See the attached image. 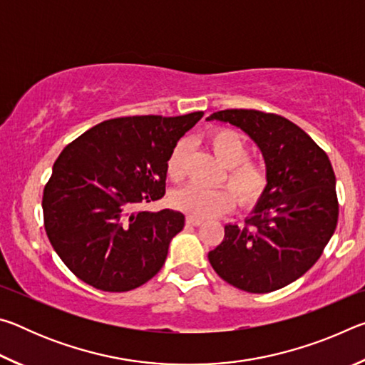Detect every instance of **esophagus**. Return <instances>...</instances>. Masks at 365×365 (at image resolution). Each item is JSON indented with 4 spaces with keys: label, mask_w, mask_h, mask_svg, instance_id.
<instances>
[{
    "label": "esophagus",
    "mask_w": 365,
    "mask_h": 365,
    "mask_svg": "<svg viewBox=\"0 0 365 365\" xmlns=\"http://www.w3.org/2000/svg\"><path fill=\"white\" fill-rule=\"evenodd\" d=\"M185 222H187V224H188V225H191V227H197V225H201V224H202V220L196 219V217H191V215H188L187 220H185Z\"/></svg>",
    "instance_id": "obj_1"
}]
</instances>
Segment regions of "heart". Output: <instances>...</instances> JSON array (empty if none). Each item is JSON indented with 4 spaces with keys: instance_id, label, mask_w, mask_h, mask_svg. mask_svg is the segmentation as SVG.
<instances>
[{
    "instance_id": "1",
    "label": "heart",
    "mask_w": 365,
    "mask_h": 365,
    "mask_svg": "<svg viewBox=\"0 0 365 365\" xmlns=\"http://www.w3.org/2000/svg\"><path fill=\"white\" fill-rule=\"evenodd\" d=\"M209 145L222 163L227 165V174L222 180L227 187L205 188L200 185H187L172 195V206L196 219H209L230 211L237 196L242 207H252L267 190V169L256 159L250 158V145L242 133L232 128H215L209 133ZM190 151L187 140H180L165 163V172L172 182H180L185 177V164Z\"/></svg>"
}]
</instances>
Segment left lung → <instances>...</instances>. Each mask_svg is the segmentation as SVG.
I'll list each match as a JSON object with an SVG mask.
<instances>
[{
	"label": "left lung",
	"instance_id": "1",
	"mask_svg": "<svg viewBox=\"0 0 365 365\" xmlns=\"http://www.w3.org/2000/svg\"><path fill=\"white\" fill-rule=\"evenodd\" d=\"M207 120L228 122L262 151L269 183L245 227L225 225L209 251L220 279L248 293H270L298 280L317 262L338 222L335 172L327 153L285 117L225 109Z\"/></svg>",
	"mask_w": 365,
	"mask_h": 365
}]
</instances>
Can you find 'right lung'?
<instances>
[{"instance_id": "add662e5", "label": "right lung", "mask_w": 365, "mask_h": 365, "mask_svg": "<svg viewBox=\"0 0 365 365\" xmlns=\"http://www.w3.org/2000/svg\"><path fill=\"white\" fill-rule=\"evenodd\" d=\"M202 115L109 119L59 154L43 190V219L49 243L77 279L122 293L160 270L185 215L138 206L164 196L172 148Z\"/></svg>"}]
</instances>
